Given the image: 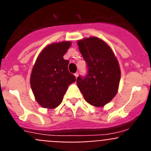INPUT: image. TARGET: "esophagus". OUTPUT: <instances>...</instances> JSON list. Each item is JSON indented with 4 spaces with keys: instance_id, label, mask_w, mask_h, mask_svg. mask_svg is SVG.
Instances as JSON below:
<instances>
[{
    "instance_id": "esophagus-1",
    "label": "esophagus",
    "mask_w": 151,
    "mask_h": 151,
    "mask_svg": "<svg viewBox=\"0 0 151 151\" xmlns=\"http://www.w3.org/2000/svg\"><path fill=\"white\" fill-rule=\"evenodd\" d=\"M75 76H76V78H78V73H75Z\"/></svg>"
}]
</instances>
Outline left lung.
<instances>
[{
  "instance_id": "left-lung-1",
  "label": "left lung",
  "mask_w": 151,
  "mask_h": 151,
  "mask_svg": "<svg viewBox=\"0 0 151 151\" xmlns=\"http://www.w3.org/2000/svg\"><path fill=\"white\" fill-rule=\"evenodd\" d=\"M88 66V75L77 78V86L88 104L101 107L117 94L121 71L116 57L109 45L97 37L77 41Z\"/></svg>"
}]
</instances>
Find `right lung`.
<instances>
[{
	"instance_id": "add662e5",
	"label": "right lung",
	"mask_w": 151,
	"mask_h": 151,
	"mask_svg": "<svg viewBox=\"0 0 151 151\" xmlns=\"http://www.w3.org/2000/svg\"><path fill=\"white\" fill-rule=\"evenodd\" d=\"M71 41L52 43L41 50L33 66L30 85L36 101L42 107L54 109L61 104L69 85L76 77L68 71L69 60L63 55Z\"/></svg>"
}]
</instances>
